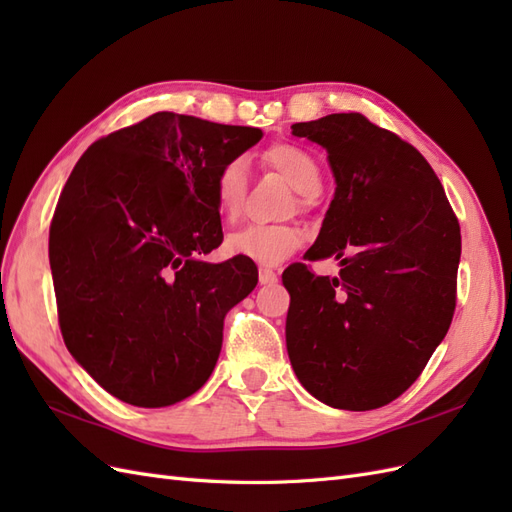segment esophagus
<instances>
[{
  "mask_svg": "<svg viewBox=\"0 0 512 512\" xmlns=\"http://www.w3.org/2000/svg\"><path fill=\"white\" fill-rule=\"evenodd\" d=\"M258 282L262 286H273V284H277V273L273 269H260L258 271Z\"/></svg>",
  "mask_w": 512,
  "mask_h": 512,
  "instance_id": "34e87169",
  "label": "esophagus"
}]
</instances>
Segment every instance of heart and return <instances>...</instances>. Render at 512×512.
<instances>
[{
    "mask_svg": "<svg viewBox=\"0 0 512 512\" xmlns=\"http://www.w3.org/2000/svg\"><path fill=\"white\" fill-rule=\"evenodd\" d=\"M262 162L280 173L297 192V203L305 207L309 198L320 192L322 173L316 158L303 147L277 143L262 153ZM247 185V164L243 158H232L220 166L213 179V194L220 211L235 218L241 209ZM305 232L294 224H247L232 230L226 237V250L232 256L254 260L258 265H280L299 250Z\"/></svg>",
    "mask_w": 512,
    "mask_h": 512,
    "instance_id": "b5f03b06",
    "label": "heart"
}]
</instances>
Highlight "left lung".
I'll return each mask as SVG.
<instances>
[{
  "label": "left lung",
  "instance_id": "obj_1",
  "mask_svg": "<svg viewBox=\"0 0 512 512\" xmlns=\"http://www.w3.org/2000/svg\"><path fill=\"white\" fill-rule=\"evenodd\" d=\"M327 149L335 194L305 260L292 265L286 348L307 393L339 410L391 404L421 376L455 312L461 232L442 183L412 145L361 113L294 123Z\"/></svg>",
  "mask_w": 512,
  "mask_h": 512
}]
</instances>
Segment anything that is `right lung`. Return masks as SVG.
Masks as SVG:
<instances>
[{"label":"right lung","mask_w":512,"mask_h":512,"mask_svg":"<svg viewBox=\"0 0 512 512\" xmlns=\"http://www.w3.org/2000/svg\"><path fill=\"white\" fill-rule=\"evenodd\" d=\"M262 130L156 113L91 145L51 222L64 342L104 391L138 408L194 395L224 318L258 284L252 260L207 262L224 239L213 179Z\"/></svg>","instance_id":"obj_1"}]
</instances>
